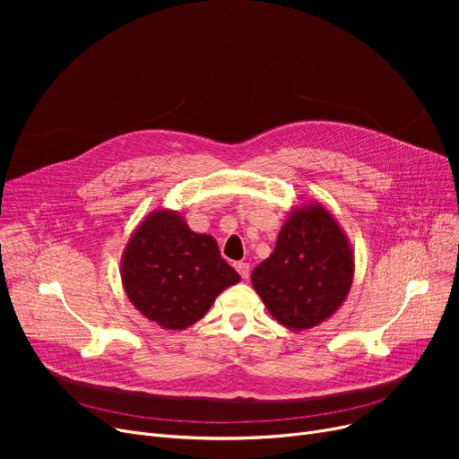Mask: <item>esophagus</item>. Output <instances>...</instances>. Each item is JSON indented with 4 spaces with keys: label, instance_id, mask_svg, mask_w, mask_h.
<instances>
[{
    "label": "esophagus",
    "instance_id": "obj_1",
    "mask_svg": "<svg viewBox=\"0 0 459 459\" xmlns=\"http://www.w3.org/2000/svg\"><path fill=\"white\" fill-rule=\"evenodd\" d=\"M234 268H236V272L239 273V277H242V279H249V264H247V262H236Z\"/></svg>",
    "mask_w": 459,
    "mask_h": 459
}]
</instances>
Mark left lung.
Masks as SVG:
<instances>
[{"instance_id": "8db88e82", "label": "left lung", "mask_w": 459, "mask_h": 459, "mask_svg": "<svg viewBox=\"0 0 459 459\" xmlns=\"http://www.w3.org/2000/svg\"><path fill=\"white\" fill-rule=\"evenodd\" d=\"M355 260L334 215L316 201L294 206L273 253L251 273L270 315L290 331L316 327L346 301Z\"/></svg>"}]
</instances>
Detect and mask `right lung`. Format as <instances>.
Returning a JSON list of instances; mask_svg holds the SVG:
<instances>
[{"instance_id": "right-lung-1", "label": "right lung", "mask_w": 459, "mask_h": 459, "mask_svg": "<svg viewBox=\"0 0 459 459\" xmlns=\"http://www.w3.org/2000/svg\"><path fill=\"white\" fill-rule=\"evenodd\" d=\"M130 303L167 331L199 322L215 298L239 281L213 236L193 232L175 210H154L137 225L120 256Z\"/></svg>"}]
</instances>
